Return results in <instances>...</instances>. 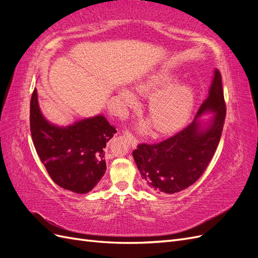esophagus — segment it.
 I'll return each mask as SVG.
<instances>
[{"label":"esophagus","mask_w":258,"mask_h":258,"mask_svg":"<svg viewBox=\"0 0 258 258\" xmlns=\"http://www.w3.org/2000/svg\"><path fill=\"white\" fill-rule=\"evenodd\" d=\"M123 135L126 136V138L129 140V142H130V144H131L132 147H137L139 141L137 140V138H136L134 135H132L128 129H124V130H123Z\"/></svg>","instance_id":"1"}]
</instances>
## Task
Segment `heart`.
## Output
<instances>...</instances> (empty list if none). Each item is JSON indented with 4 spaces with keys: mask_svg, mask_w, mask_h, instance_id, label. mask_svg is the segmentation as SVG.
<instances>
[{
    "mask_svg": "<svg viewBox=\"0 0 258 258\" xmlns=\"http://www.w3.org/2000/svg\"><path fill=\"white\" fill-rule=\"evenodd\" d=\"M178 74L170 68L152 71L136 83L140 95L151 96L148 113L155 128L161 134H170L182 128L189 119L195 104V90L189 84L176 83ZM118 97L123 105H132L137 97L128 88H121ZM148 129V122L141 124V130Z\"/></svg>",
    "mask_w": 258,
    "mask_h": 258,
    "instance_id": "1",
    "label": "heart"
}]
</instances>
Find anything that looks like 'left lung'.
<instances>
[{
	"mask_svg": "<svg viewBox=\"0 0 258 258\" xmlns=\"http://www.w3.org/2000/svg\"><path fill=\"white\" fill-rule=\"evenodd\" d=\"M207 112H213L215 118L205 127L198 118ZM225 116L222 76L215 70L209 96L194 121L160 143L139 144L132 153L146 188L157 194H174L196 182L220 143Z\"/></svg>",
	"mask_w": 258,
	"mask_h": 258,
	"instance_id": "obj_1",
	"label": "left lung"
}]
</instances>
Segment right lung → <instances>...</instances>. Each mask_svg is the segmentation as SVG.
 Segmentation results:
<instances>
[{
    "mask_svg": "<svg viewBox=\"0 0 258 258\" xmlns=\"http://www.w3.org/2000/svg\"><path fill=\"white\" fill-rule=\"evenodd\" d=\"M30 130L36 153L60 187L89 192L105 173L104 148L116 134L103 115L59 127L46 120L34 89L30 103Z\"/></svg>",
    "mask_w": 258,
    "mask_h": 258,
    "instance_id": "obj_1",
    "label": "right lung"
}]
</instances>
